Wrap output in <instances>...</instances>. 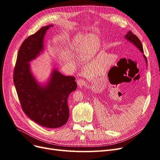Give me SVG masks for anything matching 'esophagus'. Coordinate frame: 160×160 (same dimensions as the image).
<instances>
[{
	"label": "esophagus",
	"instance_id": "34e87169",
	"mask_svg": "<svg viewBox=\"0 0 160 160\" xmlns=\"http://www.w3.org/2000/svg\"><path fill=\"white\" fill-rule=\"evenodd\" d=\"M77 82H78V85L79 87H82L85 85V81L84 79H79L78 80V81H77Z\"/></svg>",
	"mask_w": 160,
	"mask_h": 160
}]
</instances>
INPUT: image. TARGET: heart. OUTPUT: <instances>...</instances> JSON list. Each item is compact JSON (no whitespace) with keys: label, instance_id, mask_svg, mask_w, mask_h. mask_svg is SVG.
Segmentation results:
<instances>
[{"label":"heart","instance_id":"1","mask_svg":"<svg viewBox=\"0 0 160 160\" xmlns=\"http://www.w3.org/2000/svg\"><path fill=\"white\" fill-rule=\"evenodd\" d=\"M100 45V39L94 33H79L71 42L72 48L84 58L94 55L99 50Z\"/></svg>","mask_w":160,"mask_h":160}]
</instances>
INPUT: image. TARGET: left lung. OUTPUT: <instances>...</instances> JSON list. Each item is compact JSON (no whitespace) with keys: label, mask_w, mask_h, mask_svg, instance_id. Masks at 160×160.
Listing matches in <instances>:
<instances>
[{"label":"left lung","mask_w":160,"mask_h":160,"mask_svg":"<svg viewBox=\"0 0 160 160\" xmlns=\"http://www.w3.org/2000/svg\"><path fill=\"white\" fill-rule=\"evenodd\" d=\"M125 38L127 40H128L131 42L133 43L134 45H135L140 50V52H141L142 54L144 53V50H143V48H142V45L141 42H140V41L139 40L138 38L135 35H134L132 33V31H129L128 33L126 34V35L125 36ZM142 55H143V57L144 58L146 63V64H147V59L146 58V56H144V54H142Z\"/></svg>","instance_id":"1"}]
</instances>
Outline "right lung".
I'll return each instance as SVG.
<instances>
[{"label": "right lung", "mask_w": 160, "mask_h": 160, "mask_svg": "<svg viewBox=\"0 0 160 160\" xmlns=\"http://www.w3.org/2000/svg\"><path fill=\"white\" fill-rule=\"evenodd\" d=\"M53 26L42 27L25 39L18 51L14 71V83L22 110L35 123L47 128H58L69 119L68 98L76 90L73 76H66L52 70L45 85L38 82L32 74L29 62L44 50V37Z\"/></svg>", "instance_id": "1"}]
</instances>
